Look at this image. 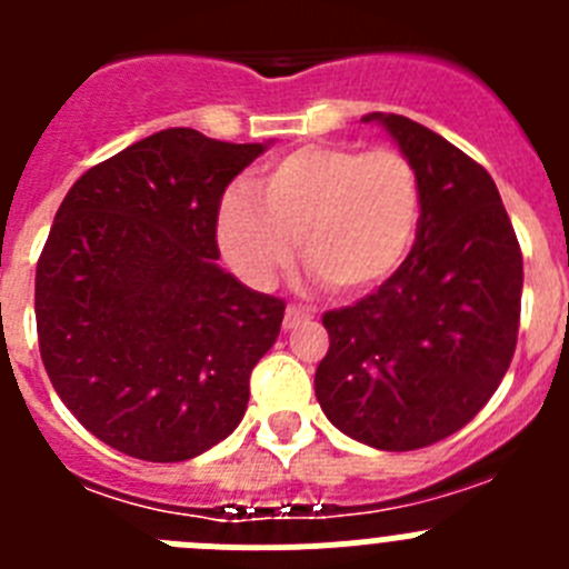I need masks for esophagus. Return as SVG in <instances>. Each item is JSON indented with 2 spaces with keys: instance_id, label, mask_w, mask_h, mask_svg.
<instances>
[{
  "instance_id": "34e87169",
  "label": "esophagus",
  "mask_w": 569,
  "mask_h": 569,
  "mask_svg": "<svg viewBox=\"0 0 569 569\" xmlns=\"http://www.w3.org/2000/svg\"><path fill=\"white\" fill-rule=\"evenodd\" d=\"M308 319H313V316H310V310L288 308L284 310V321H281V325H284V330H293V328H299L301 321H308Z\"/></svg>"
}]
</instances>
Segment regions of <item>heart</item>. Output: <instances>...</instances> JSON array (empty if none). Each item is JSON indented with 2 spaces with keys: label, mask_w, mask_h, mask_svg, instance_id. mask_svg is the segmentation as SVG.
I'll use <instances>...</instances> for the list:
<instances>
[{
  "label": "heart",
  "mask_w": 569,
  "mask_h": 569,
  "mask_svg": "<svg viewBox=\"0 0 569 569\" xmlns=\"http://www.w3.org/2000/svg\"><path fill=\"white\" fill-rule=\"evenodd\" d=\"M421 182L393 148L313 142L288 150L233 188L216 216L219 248L253 288H270L301 261L336 296H365L393 279L416 244Z\"/></svg>",
  "instance_id": "1"
}]
</instances>
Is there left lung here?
I'll return each mask as SVG.
<instances>
[{
    "label": "left lung",
    "instance_id": "obj_1",
    "mask_svg": "<svg viewBox=\"0 0 569 569\" xmlns=\"http://www.w3.org/2000/svg\"><path fill=\"white\" fill-rule=\"evenodd\" d=\"M365 122H379L413 162L421 222L393 279L321 316L330 350L316 399L345 436L401 453L453 436L496 393L519 339L525 268L479 162L407 116Z\"/></svg>",
    "mask_w": 569,
    "mask_h": 569
}]
</instances>
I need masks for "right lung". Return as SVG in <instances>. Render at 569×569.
I'll return each mask as SVG.
<instances>
[{
    "instance_id": "1",
    "label": "right lung",
    "mask_w": 569,
    "mask_h": 569,
    "mask_svg": "<svg viewBox=\"0 0 569 569\" xmlns=\"http://www.w3.org/2000/svg\"><path fill=\"white\" fill-rule=\"evenodd\" d=\"M268 144L168 128L79 176L37 264L39 353L90 433L184 461L239 427L284 301L224 273V188Z\"/></svg>"
}]
</instances>
